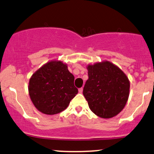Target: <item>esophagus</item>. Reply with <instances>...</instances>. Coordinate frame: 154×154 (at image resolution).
<instances>
[{"mask_svg":"<svg viewBox=\"0 0 154 154\" xmlns=\"http://www.w3.org/2000/svg\"><path fill=\"white\" fill-rule=\"evenodd\" d=\"M79 91L80 92V93H82V92H83V88L81 87L80 88H79Z\"/></svg>","mask_w":154,"mask_h":154,"instance_id":"obj_1","label":"esophagus"}]
</instances>
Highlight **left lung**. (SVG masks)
<instances>
[{"instance_id":"obj_1","label":"left lung","mask_w":154,"mask_h":154,"mask_svg":"<svg viewBox=\"0 0 154 154\" xmlns=\"http://www.w3.org/2000/svg\"><path fill=\"white\" fill-rule=\"evenodd\" d=\"M83 94L97 116L111 118L122 111L129 97L130 82L118 67L104 61L87 67Z\"/></svg>"}]
</instances>
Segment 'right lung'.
Returning a JSON list of instances; mask_svg holds the SVG:
<instances>
[{
    "label": "right lung",
    "mask_w": 154,
    "mask_h": 154,
    "mask_svg": "<svg viewBox=\"0 0 154 154\" xmlns=\"http://www.w3.org/2000/svg\"><path fill=\"white\" fill-rule=\"evenodd\" d=\"M78 91L73 75L60 61H51L43 66L32 75L29 85L31 100L46 115H55L66 109Z\"/></svg>",
    "instance_id": "1"
}]
</instances>
